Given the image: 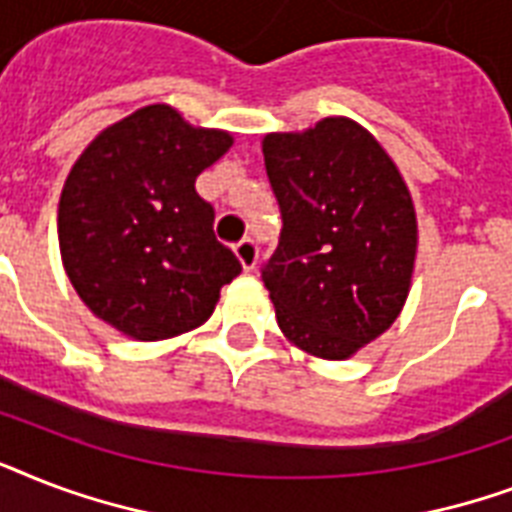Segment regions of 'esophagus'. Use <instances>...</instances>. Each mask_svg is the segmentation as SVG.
<instances>
[{
  "label": "esophagus",
  "mask_w": 512,
  "mask_h": 512,
  "mask_svg": "<svg viewBox=\"0 0 512 512\" xmlns=\"http://www.w3.org/2000/svg\"><path fill=\"white\" fill-rule=\"evenodd\" d=\"M233 252H236V257H239V263L244 265V271H252L257 263V244L255 239H241L236 247H233Z\"/></svg>",
  "instance_id": "34e87169"
}]
</instances>
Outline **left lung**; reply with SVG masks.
Instances as JSON below:
<instances>
[{"mask_svg": "<svg viewBox=\"0 0 512 512\" xmlns=\"http://www.w3.org/2000/svg\"><path fill=\"white\" fill-rule=\"evenodd\" d=\"M281 239L263 265L276 321L292 345L342 361L390 329L412 289V193L372 132L327 116L263 138Z\"/></svg>", "mask_w": 512, "mask_h": 512, "instance_id": "1", "label": "left lung"}]
</instances>
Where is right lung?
Instances as JSON below:
<instances>
[{"mask_svg":"<svg viewBox=\"0 0 512 512\" xmlns=\"http://www.w3.org/2000/svg\"><path fill=\"white\" fill-rule=\"evenodd\" d=\"M231 146V132L154 103L106 127L68 172L63 268L82 303L124 337L156 342L201 327L241 273L196 193V177Z\"/></svg>","mask_w":512,"mask_h":512,"instance_id":"right-lung-1","label":"right lung"}]
</instances>
